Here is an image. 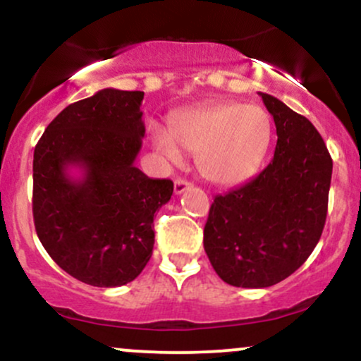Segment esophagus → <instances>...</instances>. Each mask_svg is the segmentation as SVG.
Segmentation results:
<instances>
[{"label": "esophagus", "instance_id": "1", "mask_svg": "<svg viewBox=\"0 0 361 361\" xmlns=\"http://www.w3.org/2000/svg\"><path fill=\"white\" fill-rule=\"evenodd\" d=\"M190 186H192V183H190V181L183 180V178H176V180H175V193L176 195L185 193L186 190L190 188Z\"/></svg>", "mask_w": 361, "mask_h": 361}]
</instances>
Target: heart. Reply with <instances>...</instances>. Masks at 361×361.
I'll use <instances>...</instances> for the list:
<instances>
[{
	"label": "heart",
	"mask_w": 361,
	"mask_h": 361,
	"mask_svg": "<svg viewBox=\"0 0 361 361\" xmlns=\"http://www.w3.org/2000/svg\"><path fill=\"white\" fill-rule=\"evenodd\" d=\"M273 137L270 115L258 105L217 103L173 120L169 132L156 128L152 144L171 163L180 149L197 154L198 171L210 183H244L258 171Z\"/></svg>",
	"instance_id": "b5f03b06"
}]
</instances>
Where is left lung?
Segmentation results:
<instances>
[{"mask_svg":"<svg viewBox=\"0 0 361 361\" xmlns=\"http://www.w3.org/2000/svg\"><path fill=\"white\" fill-rule=\"evenodd\" d=\"M276 127L275 154L246 185L217 195L204 247L226 283L264 288L299 270L326 224L333 159L307 118L259 93Z\"/></svg>","mask_w":361,"mask_h":361,"instance_id":"left-lung-1","label":"left lung"}]
</instances>
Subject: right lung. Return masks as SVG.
Wrapping results in <instances>:
<instances>
[{
  "label": "right lung",
  "mask_w": 361,
  "mask_h": 361,
  "mask_svg": "<svg viewBox=\"0 0 361 361\" xmlns=\"http://www.w3.org/2000/svg\"><path fill=\"white\" fill-rule=\"evenodd\" d=\"M142 98L144 91L105 88L71 103L34 151L37 235L62 270L93 287L137 279L154 247L156 210L173 195L171 180L134 166L146 134Z\"/></svg>",
  "instance_id": "obj_1"
}]
</instances>
